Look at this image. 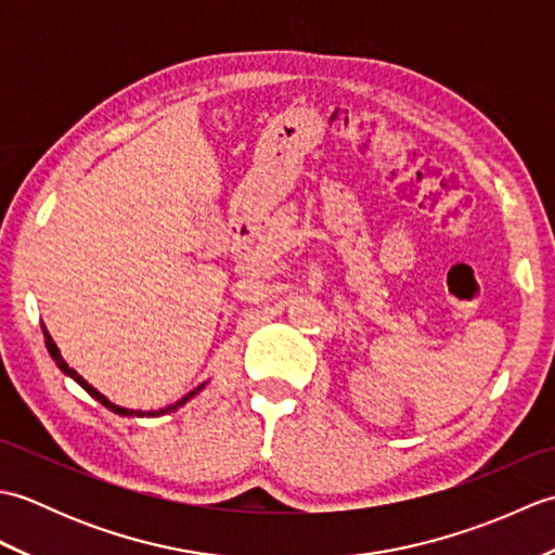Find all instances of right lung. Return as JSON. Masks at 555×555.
I'll return each instance as SVG.
<instances>
[{
    "label": "right lung",
    "instance_id": "obj_1",
    "mask_svg": "<svg viewBox=\"0 0 555 555\" xmlns=\"http://www.w3.org/2000/svg\"><path fill=\"white\" fill-rule=\"evenodd\" d=\"M42 336H44V346H47V350H50L52 360L56 362V367L62 370L66 376H70V379H74L76 384H80L82 388H86V391H88L92 398H95V400H100V403H102L104 408H109L112 412H116V415H124V417H159V415H167V412H173V410H179L181 405H185L188 400H191L193 396H197V393L203 391V388H205V384H199L197 388H193L191 393H185L181 400H176L173 405L159 408V410H150V412H143V410H128V408H121V405H114L107 396H102L95 386H90L86 379H82V376H80V374H78L74 367H68L66 360L62 358V352H59V348H56V344H54V340H52L50 332H47V326H44V324H42Z\"/></svg>",
    "mask_w": 555,
    "mask_h": 555
}]
</instances>
